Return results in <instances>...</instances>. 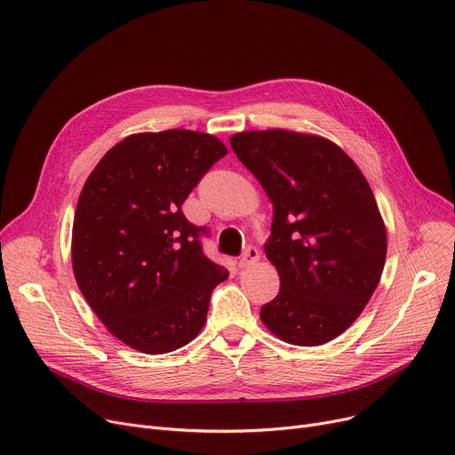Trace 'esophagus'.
Segmentation results:
<instances>
[{"label": "esophagus", "instance_id": "obj_1", "mask_svg": "<svg viewBox=\"0 0 455 455\" xmlns=\"http://www.w3.org/2000/svg\"><path fill=\"white\" fill-rule=\"evenodd\" d=\"M259 259V251L254 247V245H249L243 252V256L240 258V267H249L252 264H256V261Z\"/></svg>", "mask_w": 455, "mask_h": 455}]
</instances>
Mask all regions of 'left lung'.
<instances>
[{"label":"left lung","mask_w":455,"mask_h":455,"mask_svg":"<svg viewBox=\"0 0 455 455\" xmlns=\"http://www.w3.org/2000/svg\"><path fill=\"white\" fill-rule=\"evenodd\" d=\"M230 146L275 208L264 251L280 291L261 306V323L291 345L331 341L360 317L386 264L387 234L369 182L321 136L249 131Z\"/></svg>","instance_id":"1"}]
</instances>
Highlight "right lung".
Here are the masks:
<instances>
[{
    "label": "right lung",
    "mask_w": 455,
    "mask_h": 455,
    "mask_svg": "<svg viewBox=\"0 0 455 455\" xmlns=\"http://www.w3.org/2000/svg\"><path fill=\"white\" fill-rule=\"evenodd\" d=\"M225 155L212 134L140 132L114 146L84 182L71 234L74 275L112 336L140 352L188 345L228 276L203 251L208 228L182 213L189 191Z\"/></svg>",
    "instance_id": "obj_1"
}]
</instances>
